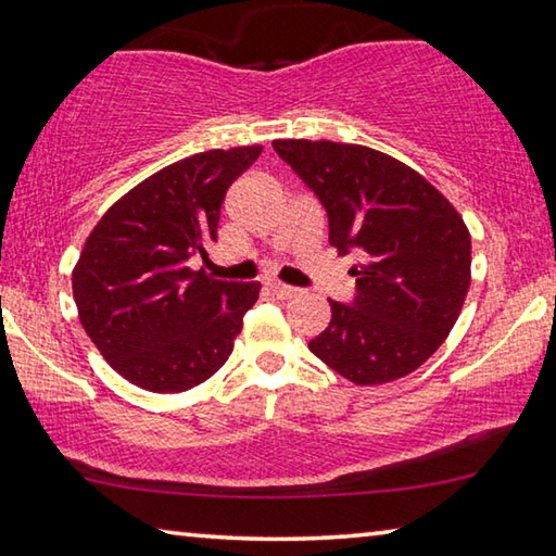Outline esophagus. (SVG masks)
<instances>
[{
  "mask_svg": "<svg viewBox=\"0 0 556 556\" xmlns=\"http://www.w3.org/2000/svg\"><path fill=\"white\" fill-rule=\"evenodd\" d=\"M269 291L279 299H291L299 294L296 287H289V285H281V281H269Z\"/></svg>",
  "mask_w": 556,
  "mask_h": 556,
  "instance_id": "1",
  "label": "esophagus"
}]
</instances>
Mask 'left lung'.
Returning a JSON list of instances; mask_svg holds the SVG:
<instances>
[{
	"label": "left lung",
	"instance_id": "8db88e82",
	"mask_svg": "<svg viewBox=\"0 0 556 556\" xmlns=\"http://www.w3.org/2000/svg\"><path fill=\"white\" fill-rule=\"evenodd\" d=\"M326 208L328 242L355 252L351 304L331 301V324L308 351L355 384L404 378L437 353L470 287L464 218L425 176L361 144L277 139Z\"/></svg>",
	"mask_w": 556,
	"mask_h": 556
}]
</instances>
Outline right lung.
<instances>
[{
  "label": "right lung",
  "instance_id": "1",
  "mask_svg": "<svg viewBox=\"0 0 556 556\" xmlns=\"http://www.w3.org/2000/svg\"><path fill=\"white\" fill-rule=\"evenodd\" d=\"M262 147L211 149L162 168L102 215L73 269L80 324L122 378L191 390L228 361L257 281H218L193 257L218 240L225 193Z\"/></svg>",
  "mask_w": 556,
  "mask_h": 556
}]
</instances>
